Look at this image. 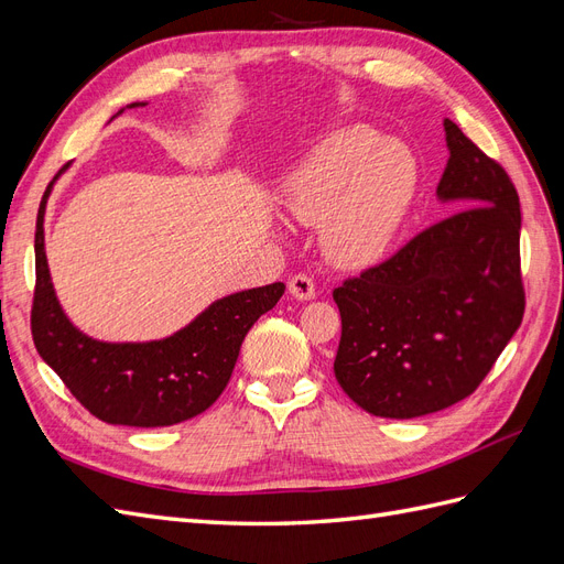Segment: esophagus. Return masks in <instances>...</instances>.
Masks as SVG:
<instances>
[{"instance_id":"esophagus-1","label":"esophagus","mask_w":564,"mask_h":564,"mask_svg":"<svg viewBox=\"0 0 564 564\" xmlns=\"http://www.w3.org/2000/svg\"><path fill=\"white\" fill-rule=\"evenodd\" d=\"M289 294L299 301H311L315 296V282L308 275L299 272V275L289 280Z\"/></svg>"}]
</instances>
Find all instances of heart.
Listing matches in <instances>:
<instances>
[{"mask_svg": "<svg viewBox=\"0 0 564 564\" xmlns=\"http://www.w3.org/2000/svg\"><path fill=\"white\" fill-rule=\"evenodd\" d=\"M419 166L404 143L355 124L338 129L289 169L286 209L322 220V247L340 268L377 263L412 209Z\"/></svg>", "mask_w": 564, "mask_h": 564, "instance_id": "1", "label": "heart"}]
</instances>
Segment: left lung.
Wrapping results in <instances>:
<instances>
[{"mask_svg":"<svg viewBox=\"0 0 564 564\" xmlns=\"http://www.w3.org/2000/svg\"><path fill=\"white\" fill-rule=\"evenodd\" d=\"M445 133L437 197L466 209L334 289L336 381L373 416L416 419L468 398L524 315L516 185L452 119Z\"/></svg>","mask_w":564,"mask_h":564,"instance_id":"1","label":"left lung"}]
</instances>
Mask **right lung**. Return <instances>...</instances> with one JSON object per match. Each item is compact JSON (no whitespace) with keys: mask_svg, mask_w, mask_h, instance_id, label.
<instances>
[{"mask_svg":"<svg viewBox=\"0 0 564 564\" xmlns=\"http://www.w3.org/2000/svg\"><path fill=\"white\" fill-rule=\"evenodd\" d=\"M54 181L40 202L35 230L37 282L30 329L42 360L84 409L106 423L158 429L202 414L228 386L247 332L280 301L284 284L256 286L220 299L187 327L162 340L104 344L89 338L61 311L48 275L44 209Z\"/></svg>","mask_w":564,"mask_h":564,"instance_id":"obj_1","label":"right lung"}]
</instances>
